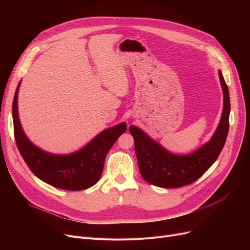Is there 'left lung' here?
I'll return each instance as SVG.
<instances>
[{"label":"left lung","instance_id":"obj_1","mask_svg":"<svg viewBox=\"0 0 250 250\" xmlns=\"http://www.w3.org/2000/svg\"><path fill=\"white\" fill-rule=\"evenodd\" d=\"M224 94V108L219 126L206 145L190 155L169 153L136 126H129L135 141V152L141 175L153 186L167 188L185 187L199 179L217 160L229 132L230 97L228 86L219 72Z\"/></svg>","mask_w":250,"mask_h":250}]
</instances>
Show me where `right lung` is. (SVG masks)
I'll use <instances>...</instances> for the list:
<instances>
[{
    "label": "right lung",
    "mask_w": 250,
    "mask_h": 250,
    "mask_svg": "<svg viewBox=\"0 0 250 250\" xmlns=\"http://www.w3.org/2000/svg\"><path fill=\"white\" fill-rule=\"evenodd\" d=\"M17 86L13 100L14 136L18 150L29 169L39 179L48 185L67 190H82L91 188L100 179L105 157L116 140L126 130L125 124H120L103 130L86 147L71 155H52L35 147L24 135L20 125Z\"/></svg>",
    "instance_id": "add662e5"
}]
</instances>
